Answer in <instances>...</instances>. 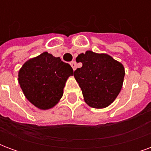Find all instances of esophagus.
<instances>
[{
    "instance_id": "obj_1",
    "label": "esophagus",
    "mask_w": 151,
    "mask_h": 151,
    "mask_svg": "<svg viewBox=\"0 0 151 151\" xmlns=\"http://www.w3.org/2000/svg\"><path fill=\"white\" fill-rule=\"evenodd\" d=\"M70 65L72 66V68L73 70H75L76 69H77V63H76V61H72V62H70Z\"/></svg>"
}]
</instances>
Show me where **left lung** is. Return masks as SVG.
Returning a JSON list of instances; mask_svg holds the SVG:
<instances>
[{
    "label": "left lung",
    "mask_w": 151,
    "mask_h": 151,
    "mask_svg": "<svg viewBox=\"0 0 151 151\" xmlns=\"http://www.w3.org/2000/svg\"><path fill=\"white\" fill-rule=\"evenodd\" d=\"M77 62L82 66L73 73L85 102L92 108H104L116 99L123 85L124 69L108 54L91 51L79 54Z\"/></svg>",
    "instance_id": "obj_1"
}]
</instances>
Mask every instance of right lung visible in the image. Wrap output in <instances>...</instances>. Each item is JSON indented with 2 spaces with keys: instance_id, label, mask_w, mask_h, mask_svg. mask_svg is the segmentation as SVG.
<instances>
[{
  "instance_id": "1",
  "label": "right lung",
  "mask_w": 151,
  "mask_h": 151,
  "mask_svg": "<svg viewBox=\"0 0 151 151\" xmlns=\"http://www.w3.org/2000/svg\"><path fill=\"white\" fill-rule=\"evenodd\" d=\"M72 67L60 57L44 52L30 59L18 72V82L26 98L40 109L54 107L63 95Z\"/></svg>"
}]
</instances>
